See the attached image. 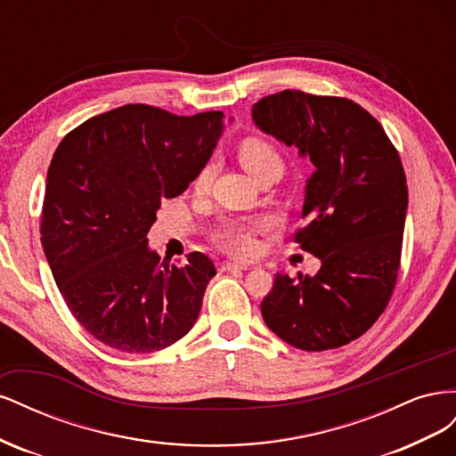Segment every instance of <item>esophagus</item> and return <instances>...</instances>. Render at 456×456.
Returning a JSON list of instances; mask_svg holds the SVG:
<instances>
[{
	"mask_svg": "<svg viewBox=\"0 0 456 456\" xmlns=\"http://www.w3.org/2000/svg\"><path fill=\"white\" fill-rule=\"evenodd\" d=\"M220 268L223 270H228V272H232V270H247L249 266L247 265H240V262H232V260H226V262H223V265H220Z\"/></svg>",
	"mask_w": 456,
	"mask_h": 456,
	"instance_id": "34e87169",
	"label": "esophagus"
}]
</instances>
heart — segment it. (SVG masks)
Here are the masks:
<instances>
[{"mask_svg": "<svg viewBox=\"0 0 456 456\" xmlns=\"http://www.w3.org/2000/svg\"><path fill=\"white\" fill-rule=\"evenodd\" d=\"M238 158L245 171L255 181L265 175L266 171L273 167H283V159L280 151L275 150L268 141L260 139V136H247L238 146ZM215 175V161L209 159L201 165L194 178V190L203 191L207 186L211 184ZM272 228V220L266 216L258 218H245V216H228L218 223V226L213 230V241L220 247V249L226 251L233 256H253L256 253V240L255 236L258 232H265Z\"/></svg>", "mask_w": 456, "mask_h": 456, "instance_id": "obj_1", "label": "heart"}]
</instances>
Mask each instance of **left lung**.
<instances>
[{
	"mask_svg": "<svg viewBox=\"0 0 456 456\" xmlns=\"http://www.w3.org/2000/svg\"><path fill=\"white\" fill-rule=\"evenodd\" d=\"M253 119L314 163L293 240L322 260L314 278L275 273L262 317L298 350L340 348L394 293L409 200L402 159L380 123L342 96L285 89L253 104Z\"/></svg>",
	"mask_w": 456,
	"mask_h": 456,
	"instance_id": "left-lung-1",
	"label": "left lung"
}]
</instances>
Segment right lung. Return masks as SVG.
<instances>
[{"label": "right lung", "mask_w": 456, "mask_h": 456, "mask_svg": "<svg viewBox=\"0 0 456 456\" xmlns=\"http://www.w3.org/2000/svg\"><path fill=\"white\" fill-rule=\"evenodd\" d=\"M220 133L223 112L126 104L54 150L41 245L72 315L106 346L150 354L194 327L215 265L198 251L183 266L161 262L146 233L161 201L181 196L209 161Z\"/></svg>", "instance_id": "1"}]
</instances>
